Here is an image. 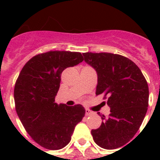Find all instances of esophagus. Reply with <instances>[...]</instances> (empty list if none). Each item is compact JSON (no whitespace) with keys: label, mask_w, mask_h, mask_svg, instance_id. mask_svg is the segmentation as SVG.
<instances>
[{"label":"esophagus","mask_w":160,"mask_h":160,"mask_svg":"<svg viewBox=\"0 0 160 160\" xmlns=\"http://www.w3.org/2000/svg\"><path fill=\"white\" fill-rule=\"evenodd\" d=\"M92 114V112L91 111H89V110H86V116H90V115Z\"/></svg>","instance_id":"34e87169"}]
</instances>
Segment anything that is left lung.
<instances>
[{
  "label": "left lung",
  "instance_id": "8db88e82",
  "mask_svg": "<svg viewBox=\"0 0 160 160\" xmlns=\"http://www.w3.org/2000/svg\"><path fill=\"white\" fill-rule=\"evenodd\" d=\"M85 62L96 70V95H103L111 108L101 126L92 130L95 143L104 149L127 144L137 133L148 107L149 90L138 66L125 56L112 53L83 54Z\"/></svg>",
  "mask_w": 160,
  "mask_h": 160
}]
</instances>
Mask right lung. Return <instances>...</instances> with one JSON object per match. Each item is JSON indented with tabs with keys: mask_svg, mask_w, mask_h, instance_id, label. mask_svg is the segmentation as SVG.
<instances>
[{
	"mask_svg": "<svg viewBox=\"0 0 160 160\" xmlns=\"http://www.w3.org/2000/svg\"><path fill=\"white\" fill-rule=\"evenodd\" d=\"M83 60L80 52L38 54L26 63L16 80L13 96L18 117L33 141L46 149L59 150L68 144L85 116L81 104L55 102L63 70Z\"/></svg>",
	"mask_w": 160,
	"mask_h": 160,
	"instance_id": "add662e5",
	"label": "right lung"
}]
</instances>
